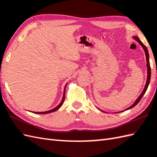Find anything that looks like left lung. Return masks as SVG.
I'll list each match as a JSON object with an SVG mask.
<instances>
[{
    "label": "left lung",
    "instance_id": "left-lung-1",
    "mask_svg": "<svg viewBox=\"0 0 157 157\" xmlns=\"http://www.w3.org/2000/svg\"><path fill=\"white\" fill-rule=\"evenodd\" d=\"M133 38H134L135 40H136L141 45V46L143 48V49H144V52H145V55H146V67H147V79H146V85H145V86H144V90H143V91H142V92L141 93V94L139 96H138V98L136 99V101L133 103V105H132L131 106H129V107H128V109H125L124 111H120V112H123V111H126V110H128V109H132V108H133V107H134V106L138 104V103L140 102V101L141 100V98H142V96H144V94H145V92H146V90H147V88H148V85H149V83H150V80H151V66H150V62H149V55H148V49H147V48H146V46L143 44V43L141 42V40H140L139 39V38L138 37H137V36H134V37H133ZM100 111H102V112H105V111H103L102 110H101V109H98ZM120 112H117V113H120ZM105 113H106V112H105Z\"/></svg>",
    "mask_w": 157,
    "mask_h": 157
}]
</instances>
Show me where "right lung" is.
<instances>
[{
	"label": "right lung",
	"instance_id": "right-lung-1",
	"mask_svg": "<svg viewBox=\"0 0 157 157\" xmlns=\"http://www.w3.org/2000/svg\"><path fill=\"white\" fill-rule=\"evenodd\" d=\"M67 84H66V85L64 87V92H63V98H62V101L61 102L59 103V105L58 106H56L55 108L52 109V110H50V111H45V112H33L34 113H36V114H48V113H52V112H55L56 111V110H58L61 106L63 105V102H64V101H65V88H66V86Z\"/></svg>",
	"mask_w": 157,
	"mask_h": 157
}]
</instances>
